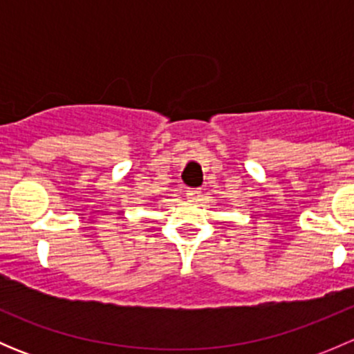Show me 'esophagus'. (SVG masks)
Returning <instances> with one entry per match:
<instances>
[{
    "instance_id": "1",
    "label": "esophagus",
    "mask_w": 354,
    "mask_h": 354,
    "mask_svg": "<svg viewBox=\"0 0 354 354\" xmlns=\"http://www.w3.org/2000/svg\"><path fill=\"white\" fill-rule=\"evenodd\" d=\"M187 198L190 200V202H198V200H202V190H200V188H188Z\"/></svg>"
}]
</instances>
